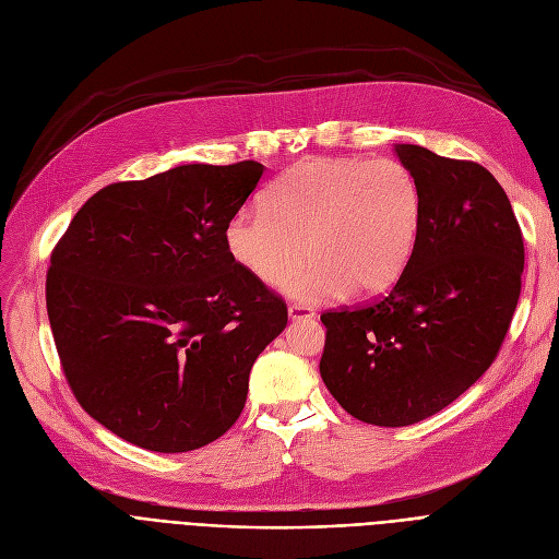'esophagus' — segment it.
<instances>
[{"mask_svg":"<svg viewBox=\"0 0 559 559\" xmlns=\"http://www.w3.org/2000/svg\"><path fill=\"white\" fill-rule=\"evenodd\" d=\"M287 312H289L292 319H312L314 317V310L308 308V306H301V304H292L287 308Z\"/></svg>","mask_w":559,"mask_h":559,"instance_id":"34e87169","label":"esophagus"}]
</instances>
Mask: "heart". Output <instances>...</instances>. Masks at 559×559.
Here are the masks:
<instances>
[{
	"instance_id": "1",
	"label": "heart",
	"mask_w": 559,
	"mask_h": 559,
	"mask_svg": "<svg viewBox=\"0 0 559 559\" xmlns=\"http://www.w3.org/2000/svg\"><path fill=\"white\" fill-rule=\"evenodd\" d=\"M421 226V192L392 158H306L289 167L264 197L226 226L233 260L264 285L285 281L304 304L380 295L403 274Z\"/></svg>"
}]
</instances>
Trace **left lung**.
<instances>
[{
	"label": "left lung",
	"mask_w": 559,
	"mask_h": 559,
	"mask_svg": "<svg viewBox=\"0 0 559 559\" xmlns=\"http://www.w3.org/2000/svg\"><path fill=\"white\" fill-rule=\"evenodd\" d=\"M421 192L413 255L385 297L326 310L319 373L346 409L399 428L444 409L496 360L521 295L523 238L512 203L474 160L396 144Z\"/></svg>",
	"instance_id": "obj_1"
}]
</instances>
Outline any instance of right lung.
<instances>
[{
  "label": "right lung",
  "mask_w": 559,
  "mask_h": 559,
  "mask_svg": "<svg viewBox=\"0 0 559 559\" xmlns=\"http://www.w3.org/2000/svg\"><path fill=\"white\" fill-rule=\"evenodd\" d=\"M262 171L194 163L110 183L51 251L47 314L68 385L140 449L186 453L222 437L287 324L285 301L226 247Z\"/></svg>",
  "instance_id": "obj_1"
}]
</instances>
